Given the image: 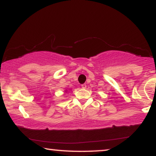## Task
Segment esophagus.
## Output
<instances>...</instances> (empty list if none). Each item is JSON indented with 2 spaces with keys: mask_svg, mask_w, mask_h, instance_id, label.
<instances>
[{
  "mask_svg": "<svg viewBox=\"0 0 156 156\" xmlns=\"http://www.w3.org/2000/svg\"><path fill=\"white\" fill-rule=\"evenodd\" d=\"M82 87L83 89H86L87 88V84H82Z\"/></svg>",
  "mask_w": 156,
  "mask_h": 156,
  "instance_id": "esophagus-1",
  "label": "esophagus"
}]
</instances>
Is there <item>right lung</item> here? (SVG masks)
Instances as JSON below:
<instances>
[{
  "instance_id": "1",
  "label": "right lung",
  "mask_w": 156,
  "mask_h": 156,
  "mask_svg": "<svg viewBox=\"0 0 156 156\" xmlns=\"http://www.w3.org/2000/svg\"><path fill=\"white\" fill-rule=\"evenodd\" d=\"M65 92H66V93H67V90H66V91H65Z\"/></svg>"
}]
</instances>
